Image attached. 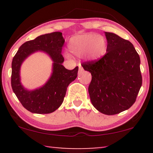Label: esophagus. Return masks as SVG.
Wrapping results in <instances>:
<instances>
[{"label": "esophagus", "mask_w": 153, "mask_h": 153, "mask_svg": "<svg viewBox=\"0 0 153 153\" xmlns=\"http://www.w3.org/2000/svg\"><path fill=\"white\" fill-rule=\"evenodd\" d=\"M83 70V68L81 64H79V72H81Z\"/></svg>", "instance_id": "1"}]
</instances>
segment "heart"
Returning <instances> with one entry per match:
<instances>
[{"label":"heart","instance_id":"1","mask_svg":"<svg viewBox=\"0 0 153 153\" xmlns=\"http://www.w3.org/2000/svg\"><path fill=\"white\" fill-rule=\"evenodd\" d=\"M68 47L74 56L80 57L86 54L89 59L97 60L106 53L107 42L104 37L87 34L71 38Z\"/></svg>","mask_w":153,"mask_h":153}]
</instances>
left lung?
<instances>
[{"label":"left lung","instance_id":"obj_1","mask_svg":"<svg viewBox=\"0 0 153 153\" xmlns=\"http://www.w3.org/2000/svg\"><path fill=\"white\" fill-rule=\"evenodd\" d=\"M107 49L100 59L81 65L92 75L88 93L94 107L102 114L115 115L128 109L142 85L140 57L130 42L105 32Z\"/></svg>","mask_w":153,"mask_h":153}]
</instances>
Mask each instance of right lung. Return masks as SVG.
I'll return each mask as SVG.
<instances>
[{"label":"right lung","mask_w":153,"mask_h":153,"mask_svg":"<svg viewBox=\"0 0 153 153\" xmlns=\"http://www.w3.org/2000/svg\"><path fill=\"white\" fill-rule=\"evenodd\" d=\"M64 44L65 39L60 32L40 35L23 44L12 59V90L22 106L31 113L51 114L59 108L64 100L67 88L76 78L79 67L69 70L62 65L64 58L61 52ZM37 51H43L50 56L54 61L53 73L44 87L28 91L20 83V67L29 55Z\"/></svg>","instance_id":"right-lung-1"}]
</instances>
